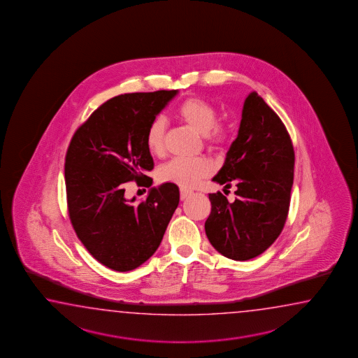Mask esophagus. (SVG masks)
<instances>
[{
	"label": "esophagus",
	"instance_id": "34e87169",
	"mask_svg": "<svg viewBox=\"0 0 358 358\" xmlns=\"http://www.w3.org/2000/svg\"><path fill=\"white\" fill-rule=\"evenodd\" d=\"M190 194H192L190 190L182 189V188L180 189V199H182V201H184L185 198L189 197Z\"/></svg>",
	"mask_w": 358,
	"mask_h": 358
}]
</instances>
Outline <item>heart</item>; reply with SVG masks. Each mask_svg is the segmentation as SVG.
Returning <instances> with one entry per match:
<instances>
[{
	"mask_svg": "<svg viewBox=\"0 0 358 358\" xmlns=\"http://www.w3.org/2000/svg\"><path fill=\"white\" fill-rule=\"evenodd\" d=\"M176 116L185 125L203 138L207 147L222 148L233 138V128L227 122H217L216 107L203 99L182 101L176 110ZM166 122L156 117L150 122L145 131V145L151 155L160 157L165 153ZM213 173V165L206 159H173L159 169L161 182H174L182 188H193L203 178Z\"/></svg>",
	"mask_w": 358,
	"mask_h": 358,
	"instance_id": "1",
	"label": "heart"
}]
</instances>
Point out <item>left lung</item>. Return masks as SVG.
<instances>
[{
  "label": "left lung",
  "instance_id": "8db88e82",
  "mask_svg": "<svg viewBox=\"0 0 358 358\" xmlns=\"http://www.w3.org/2000/svg\"><path fill=\"white\" fill-rule=\"evenodd\" d=\"M294 176V150L280 117L256 92L244 101L238 137L213 182L230 188L234 202L210 193L206 236L222 256L257 257L280 236L288 216Z\"/></svg>",
  "mask_w": 358,
  "mask_h": 358
}]
</instances>
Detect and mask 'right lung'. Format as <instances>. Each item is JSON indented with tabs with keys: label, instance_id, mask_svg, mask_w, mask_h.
Here are the masks:
<instances>
[{
	"label": "right lung",
	"instance_id": "right-lung-1",
	"mask_svg": "<svg viewBox=\"0 0 358 358\" xmlns=\"http://www.w3.org/2000/svg\"><path fill=\"white\" fill-rule=\"evenodd\" d=\"M178 91L127 93L108 99L76 129L65 157L69 217L92 256L115 271H130L159 248L179 205V188L164 182L133 205L125 184L150 188L153 159L145 131Z\"/></svg>",
	"mask_w": 358,
	"mask_h": 358
}]
</instances>
